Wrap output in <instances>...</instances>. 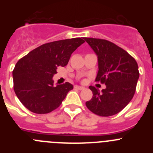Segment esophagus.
I'll use <instances>...</instances> for the list:
<instances>
[{"label":"esophagus","mask_w":153,"mask_h":153,"mask_svg":"<svg viewBox=\"0 0 153 153\" xmlns=\"http://www.w3.org/2000/svg\"><path fill=\"white\" fill-rule=\"evenodd\" d=\"M74 88L81 90H84L85 87H84V86H74Z\"/></svg>","instance_id":"34e87169"}]
</instances>
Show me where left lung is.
I'll return each instance as SVG.
<instances>
[{"instance_id": "1", "label": "left lung", "mask_w": 153, "mask_h": 153, "mask_svg": "<svg viewBox=\"0 0 153 153\" xmlns=\"http://www.w3.org/2000/svg\"><path fill=\"white\" fill-rule=\"evenodd\" d=\"M84 40L98 59L96 81H100L106 86L101 92L94 86H89L93 97L86 102V107L100 117L117 114L135 94L140 77L137 63L126 51L112 42L90 37Z\"/></svg>"}]
</instances>
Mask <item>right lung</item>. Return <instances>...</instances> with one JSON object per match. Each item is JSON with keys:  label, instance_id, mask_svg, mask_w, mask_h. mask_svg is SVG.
<instances>
[{"label": "right lung", "instance_id": "right-lung-1", "mask_svg": "<svg viewBox=\"0 0 153 153\" xmlns=\"http://www.w3.org/2000/svg\"><path fill=\"white\" fill-rule=\"evenodd\" d=\"M85 42L83 37L66 39L36 47L16 63L13 70V90L19 100L37 114L52 112L60 106L71 83L53 86L57 67L68 63L72 53Z\"/></svg>", "mask_w": 153, "mask_h": 153}]
</instances>
